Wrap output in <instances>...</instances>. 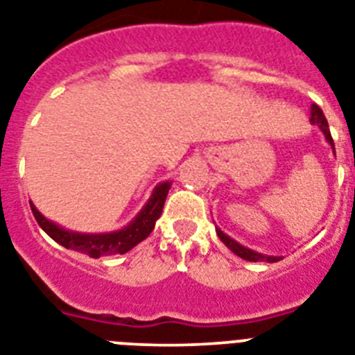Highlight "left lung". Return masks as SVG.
I'll use <instances>...</instances> for the list:
<instances>
[{
	"mask_svg": "<svg viewBox=\"0 0 355 355\" xmlns=\"http://www.w3.org/2000/svg\"><path fill=\"white\" fill-rule=\"evenodd\" d=\"M311 123L320 127V131L325 135L327 144H329L330 147H332V150H334V141H332V136H330L327 118H325V114H323L322 109L318 107L316 104L311 105ZM334 154H336V150H334ZM215 232H217V237L223 241L224 246L228 248V250H232L233 253H235L237 257H241V259L248 260V262H278V260H282V257H278V255H264V253H259V251L242 246V244H239L235 239H232L230 235H226V233H224L220 228H215Z\"/></svg>",
	"mask_w": 355,
	"mask_h": 355,
	"instance_id": "8db88e82",
	"label": "left lung"
}]
</instances>
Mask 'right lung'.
I'll use <instances>...</instances> for the list:
<instances>
[{
	"mask_svg": "<svg viewBox=\"0 0 355 355\" xmlns=\"http://www.w3.org/2000/svg\"><path fill=\"white\" fill-rule=\"evenodd\" d=\"M172 181H163V183L156 184L150 193L148 201L145 202V207L138 211L135 219L131 223L123 226L122 230L107 233H80L66 230L53 220L46 219L41 211L35 208L33 202H30L32 214L44 232L50 235L57 244L64 246L66 250L80 251L84 255L91 257V259H98V257L105 255H123L127 251H131L136 244H140L141 241L150 235V232L156 226V220L159 219V215L163 211V205H165L166 193L171 190Z\"/></svg>",
	"mask_w": 355,
	"mask_h": 355,
	"instance_id": "1",
	"label": "right lung"
}]
</instances>
